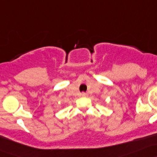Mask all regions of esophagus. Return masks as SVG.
I'll return each mask as SVG.
<instances>
[{
    "label": "esophagus",
    "instance_id": "obj_1",
    "mask_svg": "<svg viewBox=\"0 0 157 157\" xmlns=\"http://www.w3.org/2000/svg\"><path fill=\"white\" fill-rule=\"evenodd\" d=\"M81 96H82V97H87V96H88V94H87V93L82 92V94H81Z\"/></svg>",
    "mask_w": 157,
    "mask_h": 157
}]
</instances>
